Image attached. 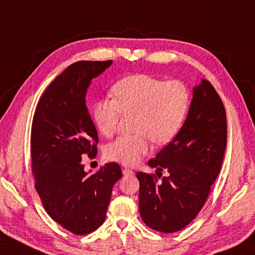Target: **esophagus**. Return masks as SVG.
<instances>
[{
	"mask_svg": "<svg viewBox=\"0 0 255 255\" xmlns=\"http://www.w3.org/2000/svg\"><path fill=\"white\" fill-rule=\"evenodd\" d=\"M123 173H124V176H127V177L133 176V174H134V172L131 170V169H129V168H125L124 170H123Z\"/></svg>",
	"mask_w": 255,
	"mask_h": 255,
	"instance_id": "esophagus-1",
	"label": "esophagus"
}]
</instances>
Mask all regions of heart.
Masks as SVG:
<instances>
[{"mask_svg":"<svg viewBox=\"0 0 255 255\" xmlns=\"http://www.w3.org/2000/svg\"><path fill=\"white\" fill-rule=\"evenodd\" d=\"M111 98H99L92 116L103 136L112 137L121 114L134 113L132 134H123L109 143L105 154L112 161L136 166L150 148L172 140L186 119L190 92L180 81H166L147 74L125 76L115 83Z\"/></svg>","mask_w":255,"mask_h":255,"instance_id":"b5f03b06","label":"heart"}]
</instances>
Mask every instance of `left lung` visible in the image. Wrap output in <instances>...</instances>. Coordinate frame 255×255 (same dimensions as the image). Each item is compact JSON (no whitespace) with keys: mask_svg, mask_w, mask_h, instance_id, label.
Listing matches in <instances>:
<instances>
[{"mask_svg":"<svg viewBox=\"0 0 255 255\" xmlns=\"http://www.w3.org/2000/svg\"><path fill=\"white\" fill-rule=\"evenodd\" d=\"M227 147V114L211 83L193 88L186 122L171 142L148 164L156 174L138 172L139 211L149 228L173 233L187 227L206 203ZM169 172L163 177V169ZM160 176L161 181L158 180Z\"/></svg>","mask_w":255,"mask_h":255,"instance_id":"8db88e82","label":"left lung"}]
</instances>
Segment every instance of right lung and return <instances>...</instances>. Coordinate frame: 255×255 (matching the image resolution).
I'll use <instances>...</instances> for the list:
<instances>
[{
	"label": "right lung",
	"mask_w": 255,
	"mask_h": 255,
	"mask_svg": "<svg viewBox=\"0 0 255 255\" xmlns=\"http://www.w3.org/2000/svg\"><path fill=\"white\" fill-rule=\"evenodd\" d=\"M112 61L76 62L39 98L31 130L35 189L48 216L77 236L94 232L106 218L114 184L123 172L106 163L89 176L82 158L97 154L98 133L86 107L87 88Z\"/></svg>",
	"instance_id": "add662e5"
}]
</instances>
